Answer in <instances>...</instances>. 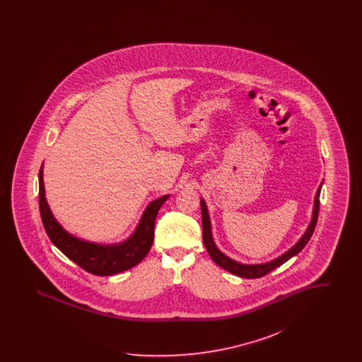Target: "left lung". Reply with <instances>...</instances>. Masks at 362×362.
I'll return each mask as SVG.
<instances>
[{
    "label": "left lung",
    "instance_id": "1",
    "mask_svg": "<svg viewBox=\"0 0 362 362\" xmlns=\"http://www.w3.org/2000/svg\"><path fill=\"white\" fill-rule=\"evenodd\" d=\"M323 182L320 183L319 189L315 194L313 198V207H312V216H310V221L305 232L303 233V236L296 241V244L292 245L288 251H285L284 254H281L279 257L263 262V263H255V264H245L240 263L235 259L229 258L228 255H225L224 252H221V250L216 245L214 239H213V230H211V221H210V216H209V210H207L206 202L204 198H201V211H202V228H204V244L206 247L209 255L214 260L216 264H218L220 267H223L226 272L235 274V276H241V278H259V276H266L267 273H270L272 270H274L276 267H279L281 264H284L286 260L293 258L294 255H297L304 247L305 244L310 241V236L315 230V226L317 223V216H319V197H320V189L323 186Z\"/></svg>",
    "mask_w": 362,
    "mask_h": 362
}]
</instances>
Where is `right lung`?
Returning a JSON list of instances; mask_svg holds the SVG:
<instances>
[{
    "instance_id": "right-lung-1",
    "label": "right lung",
    "mask_w": 362,
    "mask_h": 362,
    "mask_svg": "<svg viewBox=\"0 0 362 362\" xmlns=\"http://www.w3.org/2000/svg\"><path fill=\"white\" fill-rule=\"evenodd\" d=\"M170 197L163 195L153 199L144 210L134 232L126 240L96 243L77 238L59 224L46 199L43 164L39 171V209L47 236L64 255L95 276H114L126 272L146 257L155 239L157 213Z\"/></svg>"
}]
</instances>
